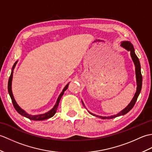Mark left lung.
<instances>
[{
	"mask_svg": "<svg viewBox=\"0 0 152 152\" xmlns=\"http://www.w3.org/2000/svg\"><path fill=\"white\" fill-rule=\"evenodd\" d=\"M121 46L122 48H124V49H125L126 50H127L128 51H130L131 59H132V60H133L134 64V66H135V74H136V80H137V91H136V93H135L133 99L131 100V101L130 102L129 104L126 106V107L124 110H122L121 112L118 113L117 114L110 115V116H101V115H95L94 114H93V113L90 112L89 111H88L89 114H91V115H94V116H96V117L101 118L102 119H112V118H114L116 117H118V116L124 115L127 114V113H128L132 108H133L135 102H136L137 100L138 99V95H139L141 91L142 84V74H141V67H140L139 59H138V58L137 57V55L135 54L133 44H132L130 42H129V41H123L121 43ZM82 102L83 103V106H85L82 101Z\"/></svg>",
	"mask_w": 152,
	"mask_h": 152,
	"instance_id": "left-lung-1",
	"label": "left lung"
}]
</instances>
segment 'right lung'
Listing matches in <instances>:
<instances>
[{"label": "right lung", "instance_id": "add662e5", "mask_svg": "<svg viewBox=\"0 0 152 152\" xmlns=\"http://www.w3.org/2000/svg\"><path fill=\"white\" fill-rule=\"evenodd\" d=\"M18 61H15V63L14 64V65H13V67L12 69L11 74H10V78H9L8 83V90L9 95H10V98L12 99L13 105H14L15 109L16 110V111H17L19 114H21V115L24 116V117L27 118L29 119H31V120H34V121H42V120H44V119H47L48 118H50L51 117H53V116L55 115V114H56V112H57V108H58V106H59V102L61 101V99L63 96V95L64 94V92L66 91V90L68 88V87H69V83H68L66 85V86L63 88L62 92L60 93V95H59V96H58L56 104L54 105L53 107L51 108L50 110H49L46 113H44V114H42L32 115V114H28L27 112H25L24 110H23L20 107V106H19L18 104V103L16 102L15 100L14 99V95H13V93H12V78H13V73H14V70L15 69L16 64L18 63Z\"/></svg>", "mask_w": 152, "mask_h": 152}]
</instances>
